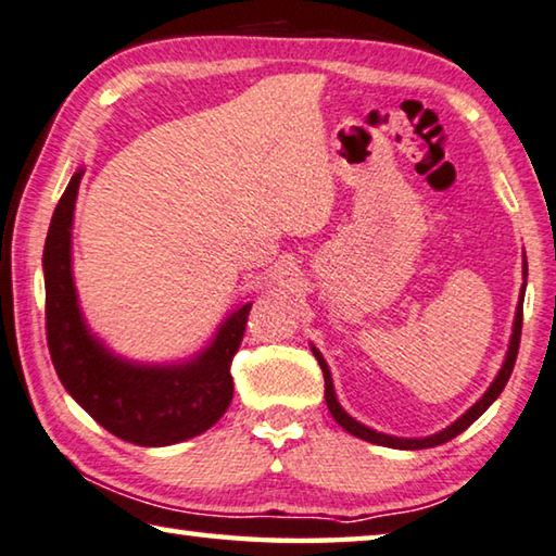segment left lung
Segmentation results:
<instances>
[{
	"mask_svg": "<svg viewBox=\"0 0 556 556\" xmlns=\"http://www.w3.org/2000/svg\"><path fill=\"white\" fill-rule=\"evenodd\" d=\"M525 268H527V261H525ZM527 273V270H525ZM522 298H525V286H522V295H520V303H517V313H515V327H513V338H509V348H507V357L503 362V369L497 371V377L490 389L485 391L483 396L478 399L476 404H472L466 414H463L458 421H453L448 429H443L433 435H426V439H396V435H387V433H379L375 429H369V426H364L359 421H354V418L344 412L340 406L338 396H334V387H332V377H330V369H327V362L323 359V354L313 348V354L320 362V369H323V377H325V402L327 408H330V414L334 416V421H338L344 431H350L352 435H357L362 441H369V443H377V445H387V448H404V451H418V448H433V445H441L445 441L456 439L458 433H463L468 429V426L476 421V418L483 416L488 412V406L495 402L500 396V391L505 389L509 375H513L515 369V359H517V350H520V334H522Z\"/></svg>",
	"mask_w": 556,
	"mask_h": 556,
	"instance_id": "1",
	"label": "left lung"
}]
</instances>
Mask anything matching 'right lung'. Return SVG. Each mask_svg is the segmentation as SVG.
Returning a JSON list of instances; mask_svg holds the SVG:
<instances>
[{
	"mask_svg": "<svg viewBox=\"0 0 556 556\" xmlns=\"http://www.w3.org/2000/svg\"><path fill=\"white\" fill-rule=\"evenodd\" d=\"M84 169L71 177L43 245L47 340L61 384L117 439L172 445L204 433L233 396L231 359L239 352L251 303L233 311L212 344L181 364L125 362L90 334L71 273V226Z\"/></svg>",
	"mask_w": 556,
	"mask_h": 556,
	"instance_id": "add662e5",
	"label": "right lung"
}]
</instances>
